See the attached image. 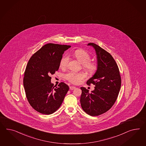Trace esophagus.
Returning a JSON list of instances; mask_svg holds the SVG:
<instances>
[{"instance_id": "obj_1", "label": "esophagus", "mask_w": 146, "mask_h": 146, "mask_svg": "<svg viewBox=\"0 0 146 146\" xmlns=\"http://www.w3.org/2000/svg\"><path fill=\"white\" fill-rule=\"evenodd\" d=\"M75 87H74V86H71V87H70V90H74V89H75Z\"/></svg>"}]
</instances>
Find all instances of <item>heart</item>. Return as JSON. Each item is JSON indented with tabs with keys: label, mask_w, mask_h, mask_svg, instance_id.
Instances as JSON below:
<instances>
[{
	"label": "heart",
	"mask_w": 146,
	"mask_h": 146,
	"mask_svg": "<svg viewBox=\"0 0 146 146\" xmlns=\"http://www.w3.org/2000/svg\"><path fill=\"white\" fill-rule=\"evenodd\" d=\"M73 55L79 61L80 63L82 64L83 68L90 74L95 73L97 68V64L93 62H89L91 59L90 54L82 49H78L75 50ZM69 57L65 55L63 56L60 60V66L62 68L66 67L68 62ZM65 79L73 84L79 83L82 80L86 78V75L83 73H76L74 72H68L64 75Z\"/></svg>",
	"instance_id": "b5f03b06"
}]
</instances>
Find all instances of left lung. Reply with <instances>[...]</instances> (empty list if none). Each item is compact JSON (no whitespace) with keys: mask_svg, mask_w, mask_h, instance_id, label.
Returning a JSON list of instances; mask_svg holds the SVG:
<instances>
[{"mask_svg":"<svg viewBox=\"0 0 146 146\" xmlns=\"http://www.w3.org/2000/svg\"><path fill=\"white\" fill-rule=\"evenodd\" d=\"M95 49L97 68L94 75L87 81L93 84L95 89L89 93L81 87L80 103L83 110L91 116H98L110 110L116 102L121 86L118 66L109 52L94 43H88Z\"/></svg>","mask_w":146,"mask_h":146,"instance_id":"left-lung-1","label":"left lung"}]
</instances>
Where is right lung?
Masks as SVG:
<instances>
[{"instance_id": "add662e5", "label": "right lung", "mask_w": 146, "mask_h": 146, "mask_svg": "<svg viewBox=\"0 0 146 146\" xmlns=\"http://www.w3.org/2000/svg\"><path fill=\"white\" fill-rule=\"evenodd\" d=\"M71 46L48 43L32 56L24 73L23 86L28 102L41 114H51L63 103L69 87L64 82L58 87L50 75L58 71L64 51Z\"/></svg>"}]
</instances>
